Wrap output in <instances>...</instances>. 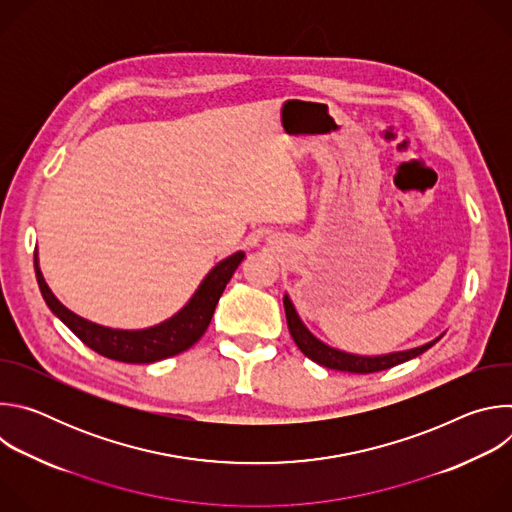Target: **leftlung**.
Returning <instances> with one entry per match:
<instances>
[{"mask_svg": "<svg viewBox=\"0 0 512 512\" xmlns=\"http://www.w3.org/2000/svg\"><path fill=\"white\" fill-rule=\"evenodd\" d=\"M283 308H285V318H287V328L291 338L298 344V348L314 362L322 364L326 369L332 371H344V373H356V375H369V373H379L385 369L395 367V364H401L405 360H411L415 356H419L421 352H425L427 348H431L437 340L427 342L423 346L411 348V350H403V352H391V354H383V356H358V354H350V352H342L336 350L324 342H320L300 320V316L296 314L294 304L289 302V298H283Z\"/></svg>", "mask_w": 512, "mask_h": 512, "instance_id": "obj_1", "label": "left lung"}]
</instances>
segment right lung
<instances>
[{
	"mask_svg": "<svg viewBox=\"0 0 512 512\" xmlns=\"http://www.w3.org/2000/svg\"><path fill=\"white\" fill-rule=\"evenodd\" d=\"M243 257L245 253L239 251L218 263L204 277L192 300L176 316L148 330H113L72 314L52 296V291L48 289L40 273L36 255H34V269H36V279L42 291V298L52 310V314L58 316L89 348H93L95 352L111 360L131 362V364H150L168 356H176L200 340V336L206 332L212 320L218 300H221L227 283L231 281Z\"/></svg>",
	"mask_w": 512,
	"mask_h": 512,
	"instance_id": "add662e5",
	"label": "right lung"
}]
</instances>
